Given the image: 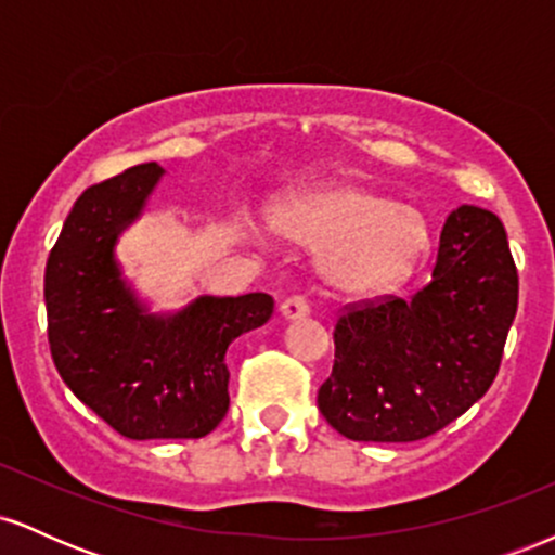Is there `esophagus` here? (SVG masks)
I'll return each instance as SVG.
<instances>
[{
	"label": "esophagus",
	"mask_w": 555,
	"mask_h": 555,
	"mask_svg": "<svg viewBox=\"0 0 555 555\" xmlns=\"http://www.w3.org/2000/svg\"><path fill=\"white\" fill-rule=\"evenodd\" d=\"M279 310H282V315L286 318V321H297V318L310 315V302L302 295H292L284 299L282 308Z\"/></svg>",
	"instance_id": "obj_1"
}]
</instances>
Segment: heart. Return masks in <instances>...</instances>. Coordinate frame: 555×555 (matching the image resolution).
Wrapping results in <instances>:
<instances>
[{
  "label": "heart",
  "mask_w": 555,
  "mask_h": 555,
  "mask_svg": "<svg viewBox=\"0 0 555 555\" xmlns=\"http://www.w3.org/2000/svg\"><path fill=\"white\" fill-rule=\"evenodd\" d=\"M284 237L323 250L321 273L339 295L375 297L401 286L430 250L425 216L358 182H334L279 211Z\"/></svg>",
  "instance_id": "b5f03b06"
}]
</instances>
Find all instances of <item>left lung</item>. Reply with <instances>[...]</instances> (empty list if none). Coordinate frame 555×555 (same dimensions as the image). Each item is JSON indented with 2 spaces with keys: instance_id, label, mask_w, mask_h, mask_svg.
Wrapping results in <instances>:
<instances>
[{
  "instance_id": "obj_1",
  "label": "left lung",
  "mask_w": 555,
  "mask_h": 555,
  "mask_svg": "<svg viewBox=\"0 0 555 555\" xmlns=\"http://www.w3.org/2000/svg\"><path fill=\"white\" fill-rule=\"evenodd\" d=\"M517 299L501 219L460 206L443 224L430 284L410 299H365L339 315L318 410L352 441L433 436L493 384Z\"/></svg>"
}]
</instances>
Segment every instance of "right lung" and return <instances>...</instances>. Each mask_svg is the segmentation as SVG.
<instances>
[{
	"label": "right lung",
	"mask_w": 555,
	"mask_h": 555,
	"mask_svg": "<svg viewBox=\"0 0 555 555\" xmlns=\"http://www.w3.org/2000/svg\"><path fill=\"white\" fill-rule=\"evenodd\" d=\"M164 169H125L75 201L43 276L49 347L62 380L119 436L203 438L229 410L227 347L263 326L273 299L197 297L149 313L127 286L114 245L143 211Z\"/></svg>",
	"instance_id": "right-lung-1"
}]
</instances>
